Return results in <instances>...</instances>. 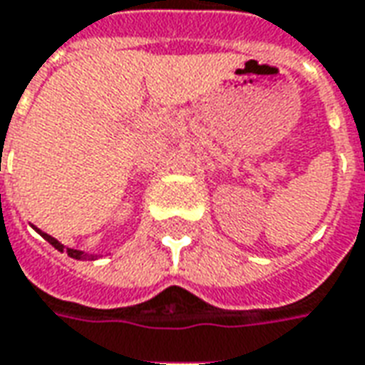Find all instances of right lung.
<instances>
[{
    "label": "right lung",
    "instance_id": "obj_1",
    "mask_svg": "<svg viewBox=\"0 0 365 365\" xmlns=\"http://www.w3.org/2000/svg\"><path fill=\"white\" fill-rule=\"evenodd\" d=\"M35 231H37V233H39V235L43 237L45 241H49V243L53 245V247H55L57 251H67L68 257H73V259H78V261H86V259H88V261H94V259H96V255H86V253H83V251H76V249H68V247H65V245L58 243L55 237H51V235H47V233H43V231H41V229H37V227H35Z\"/></svg>",
    "mask_w": 365,
    "mask_h": 365
}]
</instances>
